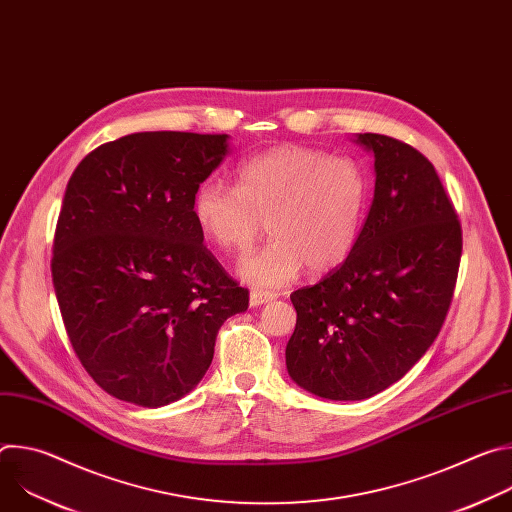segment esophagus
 I'll list each match as a JSON object with an SVG mask.
<instances>
[{"label": "esophagus", "mask_w": 512, "mask_h": 512, "mask_svg": "<svg viewBox=\"0 0 512 512\" xmlns=\"http://www.w3.org/2000/svg\"><path fill=\"white\" fill-rule=\"evenodd\" d=\"M271 300H275V294H271V291H261V289H253L251 296H249V304H251L253 308L263 306V304H267V302H271Z\"/></svg>", "instance_id": "obj_1"}]
</instances>
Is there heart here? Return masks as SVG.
I'll return each mask as SVG.
<instances>
[{
    "label": "heart",
    "instance_id": "obj_1",
    "mask_svg": "<svg viewBox=\"0 0 512 512\" xmlns=\"http://www.w3.org/2000/svg\"><path fill=\"white\" fill-rule=\"evenodd\" d=\"M369 200L371 178L358 160L291 143L241 162L235 188L202 182L192 214L200 233L227 253L247 251L267 223L273 239L243 257L239 275L279 287L304 267L320 275L340 265L356 245Z\"/></svg>",
    "mask_w": 512,
    "mask_h": 512
}]
</instances>
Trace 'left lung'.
Instances as JSON below:
<instances>
[{
	"instance_id": "left-lung-1",
	"label": "left lung",
	"mask_w": 512,
	"mask_h": 512,
	"mask_svg": "<svg viewBox=\"0 0 512 512\" xmlns=\"http://www.w3.org/2000/svg\"><path fill=\"white\" fill-rule=\"evenodd\" d=\"M375 154V198L340 267L291 294L289 377L332 401L369 399L425 354L448 316L462 225L433 164L413 145L360 133Z\"/></svg>"
}]
</instances>
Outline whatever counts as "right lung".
Wrapping results in <instances>:
<instances>
[{
  "mask_svg": "<svg viewBox=\"0 0 512 512\" xmlns=\"http://www.w3.org/2000/svg\"><path fill=\"white\" fill-rule=\"evenodd\" d=\"M227 137L131 133L99 145L68 180L52 247L56 300L85 371L121 401L162 407L190 393L218 330L249 306L192 214Z\"/></svg>",
  "mask_w": 512,
  "mask_h": 512,
  "instance_id": "add662e5",
  "label": "right lung"
}]
</instances>
